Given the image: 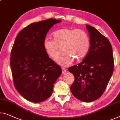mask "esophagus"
Segmentation results:
<instances>
[{"label": "esophagus", "instance_id": "34e87169", "mask_svg": "<svg viewBox=\"0 0 120 120\" xmlns=\"http://www.w3.org/2000/svg\"><path fill=\"white\" fill-rule=\"evenodd\" d=\"M67 71H66V69L64 68H62V74H64V73H65Z\"/></svg>", "mask_w": 120, "mask_h": 120}]
</instances>
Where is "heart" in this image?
<instances>
[{
	"instance_id": "obj_1",
	"label": "heart",
	"mask_w": 120,
	"mask_h": 120,
	"mask_svg": "<svg viewBox=\"0 0 120 120\" xmlns=\"http://www.w3.org/2000/svg\"><path fill=\"white\" fill-rule=\"evenodd\" d=\"M53 36V39H45L43 45L47 55L54 60L59 55L62 47L64 52L56 60L59 65L68 66L74 59L80 61L88 54L90 40L84 30L65 27L54 32Z\"/></svg>"
}]
</instances>
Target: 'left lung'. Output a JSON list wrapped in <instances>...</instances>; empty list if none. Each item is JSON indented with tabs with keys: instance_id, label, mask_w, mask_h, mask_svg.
<instances>
[{
	"instance_id": "1",
	"label": "left lung",
	"mask_w": 120,
	"mask_h": 120,
	"mask_svg": "<svg viewBox=\"0 0 120 120\" xmlns=\"http://www.w3.org/2000/svg\"><path fill=\"white\" fill-rule=\"evenodd\" d=\"M90 45L82 61L68 68L74 76L71 86L72 94L78 99L90 102L103 94L114 71V57L111 44L94 28L86 25Z\"/></svg>"
}]
</instances>
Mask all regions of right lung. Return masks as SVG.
<instances>
[{"instance_id": "add662e5", "label": "right lung", "mask_w": 120, "mask_h": 120, "mask_svg": "<svg viewBox=\"0 0 120 120\" xmlns=\"http://www.w3.org/2000/svg\"><path fill=\"white\" fill-rule=\"evenodd\" d=\"M60 22L49 19L32 23L19 32L12 47L10 66L14 86L23 98L32 102L47 99L62 73L43 45L50 28Z\"/></svg>"}]
</instances>
